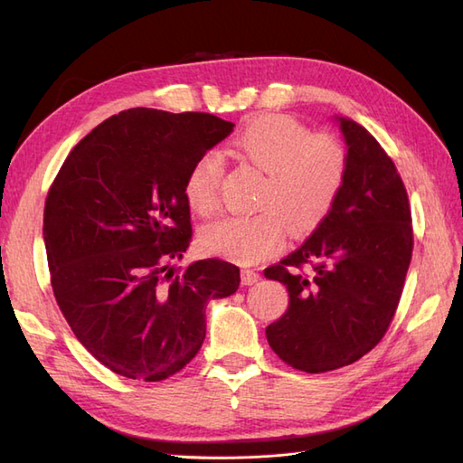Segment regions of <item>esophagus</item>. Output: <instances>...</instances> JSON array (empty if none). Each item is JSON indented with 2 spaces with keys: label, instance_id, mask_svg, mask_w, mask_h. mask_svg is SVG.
<instances>
[{
  "label": "esophagus",
  "instance_id": "obj_1",
  "mask_svg": "<svg viewBox=\"0 0 463 463\" xmlns=\"http://www.w3.org/2000/svg\"><path fill=\"white\" fill-rule=\"evenodd\" d=\"M260 280V274L257 270H242L241 272V282L244 284V287H252V284H257Z\"/></svg>",
  "mask_w": 463,
  "mask_h": 463
}]
</instances>
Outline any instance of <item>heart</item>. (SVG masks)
<instances>
[{"instance_id":"1","label":"heart","mask_w":463,"mask_h":463,"mask_svg":"<svg viewBox=\"0 0 463 463\" xmlns=\"http://www.w3.org/2000/svg\"><path fill=\"white\" fill-rule=\"evenodd\" d=\"M234 151L267 173L254 214H231L204 226L206 252L252 264L277 252L292 232H310L324 222L342 191L346 151L330 135H312L288 115H260L234 137ZM222 176L221 156L209 151L186 171L183 193L194 213H214Z\"/></svg>"}]
</instances>
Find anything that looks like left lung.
Instances as JSON below:
<instances>
[{
    "label": "left lung",
    "instance_id": "8db88e82",
    "mask_svg": "<svg viewBox=\"0 0 463 463\" xmlns=\"http://www.w3.org/2000/svg\"><path fill=\"white\" fill-rule=\"evenodd\" d=\"M346 145V176L324 222L264 269L288 290L267 326L270 348L292 368L318 373L360 360L386 334L411 260L408 194L386 151L348 117H334ZM304 263H312L308 275Z\"/></svg>",
    "mask_w": 463,
    "mask_h": 463
}]
</instances>
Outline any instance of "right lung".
I'll list each match as a JSON object with an SVG mask.
<instances>
[{
  "label": "right lung",
  "instance_id": "add662e5",
  "mask_svg": "<svg viewBox=\"0 0 463 463\" xmlns=\"http://www.w3.org/2000/svg\"><path fill=\"white\" fill-rule=\"evenodd\" d=\"M232 127L209 113L121 111L75 145L49 189L55 300L77 340L119 376L159 382L183 370L203 346L206 304L239 288L231 262L171 267L193 237L186 171Z\"/></svg>",
  "mask_w": 463,
  "mask_h": 463
}]
</instances>
